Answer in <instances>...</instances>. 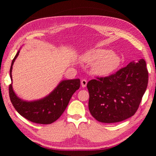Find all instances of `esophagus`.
<instances>
[{
    "label": "esophagus",
    "instance_id": "obj_1",
    "mask_svg": "<svg viewBox=\"0 0 156 156\" xmlns=\"http://www.w3.org/2000/svg\"><path fill=\"white\" fill-rule=\"evenodd\" d=\"M87 81L85 79H83V80H81V85L83 87H85L87 86Z\"/></svg>",
    "mask_w": 156,
    "mask_h": 156
}]
</instances>
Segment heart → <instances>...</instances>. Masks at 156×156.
I'll return each instance as SVG.
<instances>
[{"label": "heart", "mask_w": 156, "mask_h": 156, "mask_svg": "<svg viewBox=\"0 0 156 156\" xmlns=\"http://www.w3.org/2000/svg\"><path fill=\"white\" fill-rule=\"evenodd\" d=\"M83 60L95 64L92 70L97 75L108 76L113 73L120 64V58L111 50L96 49L88 51L84 54Z\"/></svg>", "instance_id": "heart-1"}]
</instances>
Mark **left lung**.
I'll return each mask as SVG.
<instances>
[{
  "label": "left lung",
  "mask_w": 156,
  "mask_h": 156,
  "mask_svg": "<svg viewBox=\"0 0 156 156\" xmlns=\"http://www.w3.org/2000/svg\"><path fill=\"white\" fill-rule=\"evenodd\" d=\"M146 62H131L115 73L88 82L89 109L98 121L114 123L131 117L138 110L148 84Z\"/></svg>",
  "instance_id": "left-lung-1"
}]
</instances>
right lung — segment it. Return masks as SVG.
Masks as SVG:
<instances>
[{
	"label": "right lung",
	"mask_w": 156,
	"mask_h": 156,
	"mask_svg": "<svg viewBox=\"0 0 156 156\" xmlns=\"http://www.w3.org/2000/svg\"><path fill=\"white\" fill-rule=\"evenodd\" d=\"M17 52L10 67L11 80L12 66L19 54ZM80 79L61 81L57 87L48 96L36 101L27 102L20 99L13 91L12 84L9 87L10 100L18 113L31 122L49 125L58 119L69 102L72 95L80 88Z\"/></svg>",
	"instance_id": "right-lung-1"
}]
</instances>
